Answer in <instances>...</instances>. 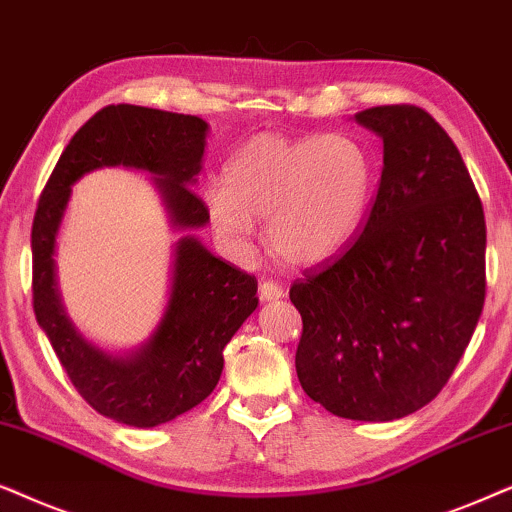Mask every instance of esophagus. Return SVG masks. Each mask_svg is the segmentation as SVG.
Masks as SVG:
<instances>
[{
    "instance_id": "esophagus-1",
    "label": "esophagus",
    "mask_w": 512,
    "mask_h": 512,
    "mask_svg": "<svg viewBox=\"0 0 512 512\" xmlns=\"http://www.w3.org/2000/svg\"><path fill=\"white\" fill-rule=\"evenodd\" d=\"M285 295L283 285L278 281H262L260 283V297L264 302H274V299H281Z\"/></svg>"
}]
</instances>
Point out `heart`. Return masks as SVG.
Instances as JSON below:
<instances>
[{"label":"heart","mask_w":512,"mask_h":512,"mask_svg":"<svg viewBox=\"0 0 512 512\" xmlns=\"http://www.w3.org/2000/svg\"><path fill=\"white\" fill-rule=\"evenodd\" d=\"M372 192V159L353 138L260 133L231 156L224 185L208 189V208L227 241L243 243L255 220H267L269 248L311 267L349 248Z\"/></svg>","instance_id":"heart-1"}]
</instances>
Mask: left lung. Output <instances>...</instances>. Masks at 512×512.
Listing matches in <instances>:
<instances>
[{
  "label": "left lung",
  "mask_w": 512,
  "mask_h": 512,
  "mask_svg": "<svg viewBox=\"0 0 512 512\" xmlns=\"http://www.w3.org/2000/svg\"><path fill=\"white\" fill-rule=\"evenodd\" d=\"M356 121L384 140L379 189L349 248L292 283L295 367L327 412L393 421L431 403L473 337L487 227L459 149L426 109L381 105Z\"/></svg>",
  "instance_id": "left-lung-1"
}]
</instances>
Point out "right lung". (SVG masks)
I'll return each instance as SVG.
<instances>
[{
    "instance_id": "add662e5",
    "label": "right lung",
    "mask_w": 512,
    "mask_h": 512,
    "mask_svg": "<svg viewBox=\"0 0 512 512\" xmlns=\"http://www.w3.org/2000/svg\"><path fill=\"white\" fill-rule=\"evenodd\" d=\"M206 133V121L192 114L102 107L74 133L39 196L32 222L34 316L81 398L119 424H166L213 393L224 346L257 309V278L215 257L199 238H180L173 288L154 335L138 351L112 356L86 342L60 304L53 264L58 227L74 182L102 166L154 173L173 227H203L210 213L192 185L201 173Z\"/></svg>"
}]
</instances>
